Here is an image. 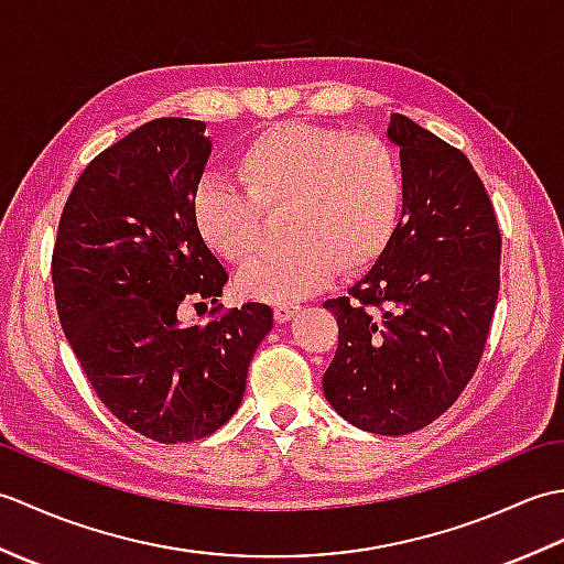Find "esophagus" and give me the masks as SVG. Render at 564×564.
<instances>
[{
	"label": "esophagus",
	"mask_w": 564,
	"mask_h": 564,
	"mask_svg": "<svg viewBox=\"0 0 564 564\" xmlns=\"http://www.w3.org/2000/svg\"><path fill=\"white\" fill-rule=\"evenodd\" d=\"M297 313H301V305H275V307H273L275 322H289V319H293Z\"/></svg>",
	"instance_id": "34e87169"
}]
</instances>
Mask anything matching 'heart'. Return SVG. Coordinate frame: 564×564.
Wrapping results in <instances>:
<instances>
[{
    "mask_svg": "<svg viewBox=\"0 0 564 564\" xmlns=\"http://www.w3.org/2000/svg\"><path fill=\"white\" fill-rule=\"evenodd\" d=\"M235 186L203 178L191 215L203 242L232 267L267 245V220L283 218L279 254L239 275V293L291 305L341 275H361L398 232L404 176L388 140L373 133L275 123L249 138L232 162Z\"/></svg>",
    "mask_w": 564,
    "mask_h": 564,
    "instance_id": "heart-1",
    "label": "heart"
}]
</instances>
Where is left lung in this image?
Wrapping results in <instances>:
<instances>
[{
	"label": "left lung",
	"mask_w": 564,
	"mask_h": 564,
	"mask_svg": "<svg viewBox=\"0 0 564 564\" xmlns=\"http://www.w3.org/2000/svg\"><path fill=\"white\" fill-rule=\"evenodd\" d=\"M402 220L349 295L327 301L339 344L322 378L346 422L402 436L460 398L487 344L499 295L501 232L482 178L446 140L394 113Z\"/></svg>",
	"instance_id": "left-lung-1"
}]
</instances>
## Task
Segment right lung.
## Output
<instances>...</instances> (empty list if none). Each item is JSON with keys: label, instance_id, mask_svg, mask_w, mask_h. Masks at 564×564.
Returning <instances> with one entry per match:
<instances>
[{"label": "right lung", "instance_id": "right-lung-1", "mask_svg": "<svg viewBox=\"0 0 564 564\" xmlns=\"http://www.w3.org/2000/svg\"><path fill=\"white\" fill-rule=\"evenodd\" d=\"M203 121L154 118L97 154L59 215L53 285L59 325L97 398L118 422L160 443L210 436L247 388L273 327L263 303L213 307L227 271L203 242L191 198L210 158Z\"/></svg>", "mask_w": 564, "mask_h": 564}]
</instances>
